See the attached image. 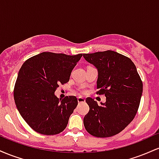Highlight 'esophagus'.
I'll return each mask as SVG.
<instances>
[{"label": "esophagus", "mask_w": 159, "mask_h": 159, "mask_svg": "<svg viewBox=\"0 0 159 159\" xmlns=\"http://www.w3.org/2000/svg\"><path fill=\"white\" fill-rule=\"evenodd\" d=\"M78 103L85 102V98L84 97H81V96H79V97H78Z\"/></svg>", "instance_id": "obj_1"}]
</instances>
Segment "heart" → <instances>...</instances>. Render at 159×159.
I'll use <instances>...</instances> for the list:
<instances>
[{"label": "heart", "instance_id": "b5f03b06", "mask_svg": "<svg viewBox=\"0 0 159 159\" xmlns=\"http://www.w3.org/2000/svg\"><path fill=\"white\" fill-rule=\"evenodd\" d=\"M83 91H84V90H83Z\"/></svg>", "mask_w": 159, "mask_h": 159}]
</instances>
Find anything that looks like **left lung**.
I'll list each match as a JSON object with an SVG mask.
<instances>
[{
	"instance_id": "8db88e82",
	"label": "left lung",
	"mask_w": 159,
	"mask_h": 159,
	"mask_svg": "<svg viewBox=\"0 0 159 159\" xmlns=\"http://www.w3.org/2000/svg\"><path fill=\"white\" fill-rule=\"evenodd\" d=\"M83 57L98 70L96 93L106 96V102L101 105L93 98H86L90 111L84 118V125L93 136H114L135 116L143 83L132 60L123 54L108 50L83 54Z\"/></svg>"
}]
</instances>
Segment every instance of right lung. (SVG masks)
I'll list each match as a JSON object with an SVG mask.
<instances>
[{"instance_id":"1","label":"right lung","mask_w":159,"mask_h":159,"mask_svg":"<svg viewBox=\"0 0 159 159\" xmlns=\"http://www.w3.org/2000/svg\"><path fill=\"white\" fill-rule=\"evenodd\" d=\"M81 57L82 54L43 52L21 66L14 87V100L21 116L35 132L54 135L66 129L78 99L69 96L61 100L54 92L69 81Z\"/></svg>"}]
</instances>
